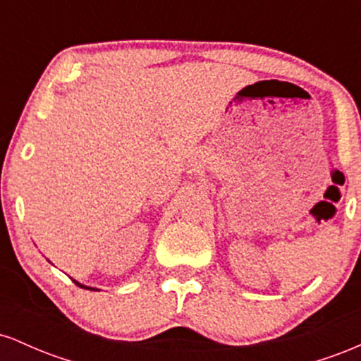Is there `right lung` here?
<instances>
[{"instance_id":"right-lung-1","label":"right lung","mask_w":361,"mask_h":361,"mask_svg":"<svg viewBox=\"0 0 361 361\" xmlns=\"http://www.w3.org/2000/svg\"><path fill=\"white\" fill-rule=\"evenodd\" d=\"M74 281V283H76L78 285V287H81V288H88V290H94V288H90V287H85V285H81V283H78V281L76 280H73Z\"/></svg>"}]
</instances>
